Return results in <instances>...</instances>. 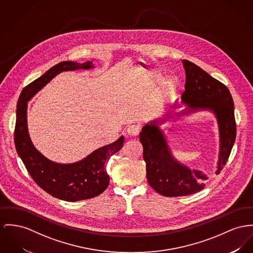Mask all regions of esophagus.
Here are the masks:
<instances>
[{
    "label": "esophagus",
    "mask_w": 253,
    "mask_h": 253,
    "mask_svg": "<svg viewBox=\"0 0 253 253\" xmlns=\"http://www.w3.org/2000/svg\"><path fill=\"white\" fill-rule=\"evenodd\" d=\"M141 128L139 126H136V125H131L127 127L126 129V133L129 135V136H136V135L139 134Z\"/></svg>",
    "instance_id": "esophagus-1"
}]
</instances>
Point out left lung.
Masks as SVG:
<instances>
[{
	"mask_svg": "<svg viewBox=\"0 0 253 253\" xmlns=\"http://www.w3.org/2000/svg\"><path fill=\"white\" fill-rule=\"evenodd\" d=\"M185 69V90L181 99L189 111L210 109L218 119L220 138L219 162L216 173L223 169L236 139L234 102L228 88L211 77L202 68L182 60ZM165 120H161L163 122ZM158 121L151 122L142 128L140 142L146 162L149 184L165 197H181L202 190L207 176L202 171L187 168L171 156L165 137L158 127Z\"/></svg>",
	"mask_w": 253,
	"mask_h": 253,
	"instance_id": "obj_1",
	"label": "left lung"
}]
</instances>
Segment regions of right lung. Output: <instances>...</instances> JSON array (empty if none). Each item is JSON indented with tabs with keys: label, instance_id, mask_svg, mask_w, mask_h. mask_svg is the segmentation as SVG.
Masks as SVG:
<instances>
[{
	"label": "right lung",
	"instance_id": "right-lung-1",
	"mask_svg": "<svg viewBox=\"0 0 253 253\" xmlns=\"http://www.w3.org/2000/svg\"><path fill=\"white\" fill-rule=\"evenodd\" d=\"M93 67L90 61L80 64L75 61L60 62L44 75L27 85L19 97L14 130L15 148L25 167L35 183L52 197L66 202H78L95 198L108 187L109 175L106 164L124 144V136L103 146L86 158L73 164H58L47 159L34 148L28 132L27 106L43 86L63 71Z\"/></svg>",
	"mask_w": 253,
	"mask_h": 253
}]
</instances>
